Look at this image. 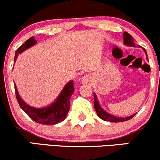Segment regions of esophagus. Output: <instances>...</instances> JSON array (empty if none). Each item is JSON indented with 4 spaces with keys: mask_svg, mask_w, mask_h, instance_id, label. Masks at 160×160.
<instances>
[{
    "mask_svg": "<svg viewBox=\"0 0 160 160\" xmlns=\"http://www.w3.org/2000/svg\"><path fill=\"white\" fill-rule=\"evenodd\" d=\"M82 82H83V83H88V78H86V77H83V78H82Z\"/></svg>",
    "mask_w": 160,
    "mask_h": 160,
    "instance_id": "esophagus-1",
    "label": "esophagus"
}]
</instances>
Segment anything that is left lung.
I'll return each mask as SVG.
<instances>
[{
  "instance_id": "8db88e82",
  "label": "left lung",
  "mask_w": 160,
  "mask_h": 160,
  "mask_svg": "<svg viewBox=\"0 0 160 160\" xmlns=\"http://www.w3.org/2000/svg\"><path fill=\"white\" fill-rule=\"evenodd\" d=\"M123 42L124 44L128 47H137L136 46L135 43H134L133 37L128 34V32H125L123 33ZM139 48H141V46H138ZM143 51L145 52V54L147 56V60H148V53H147L146 50L144 48H143ZM94 109L97 112V115L98 116V117H100V119H103V121H109V122H122L128 121V120L131 119L132 118H133L135 114L132 115V116H126V117H118V116H115L113 115H111L109 112H107V111H105L104 109L102 108L101 106L100 105L99 101H98V97L97 95L94 93Z\"/></svg>"
}]
</instances>
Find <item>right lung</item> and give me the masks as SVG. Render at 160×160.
<instances>
[{
  "label": "right lung",
  "instance_id": "obj_1",
  "mask_svg": "<svg viewBox=\"0 0 160 160\" xmlns=\"http://www.w3.org/2000/svg\"><path fill=\"white\" fill-rule=\"evenodd\" d=\"M36 44L37 41L34 37L28 39L24 44H22L17 50L15 53V57H14V62H16L19 53H22L23 51ZM14 86H15L17 100L21 109L37 123L47 125H56V124L62 122L66 118V116L69 111V108H70V106H69L70 98L75 91L72 80L68 82L64 86L60 94L53 103L50 104L49 106L41 107V108H35V107L27 104L19 96L17 85H14Z\"/></svg>",
  "mask_w": 160,
  "mask_h": 160
}]
</instances>
